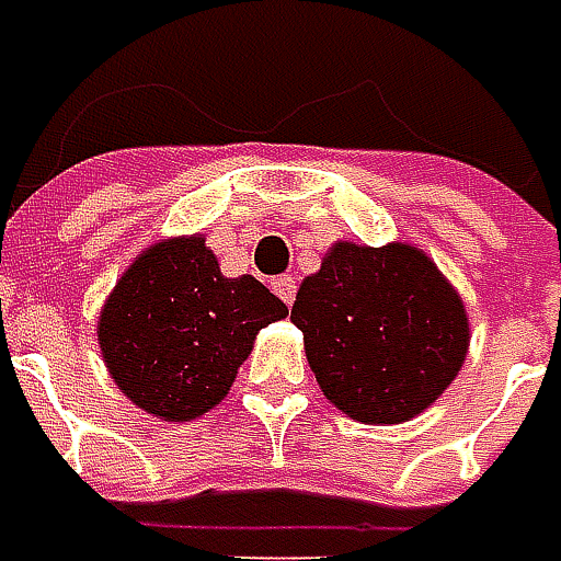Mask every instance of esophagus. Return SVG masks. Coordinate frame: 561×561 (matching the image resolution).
<instances>
[{
	"label": "esophagus",
	"instance_id": "esophagus-1",
	"mask_svg": "<svg viewBox=\"0 0 561 561\" xmlns=\"http://www.w3.org/2000/svg\"><path fill=\"white\" fill-rule=\"evenodd\" d=\"M271 290L280 296V299H284L287 306H290V302L296 299V280L290 277V274H284V277H277V280L271 284Z\"/></svg>",
	"mask_w": 561,
	"mask_h": 561
}]
</instances>
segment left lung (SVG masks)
<instances>
[{
	"label": "left lung",
	"instance_id": "1",
	"mask_svg": "<svg viewBox=\"0 0 561 561\" xmlns=\"http://www.w3.org/2000/svg\"><path fill=\"white\" fill-rule=\"evenodd\" d=\"M290 322L328 404L376 426L433 407L470 351L461 294L410 242H334L299 284Z\"/></svg>",
	"mask_w": 561,
	"mask_h": 561
}]
</instances>
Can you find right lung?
<instances>
[{"instance_id": "add662e5", "label": "right lung", "mask_w": 561, "mask_h": 561, "mask_svg": "<svg viewBox=\"0 0 561 561\" xmlns=\"http://www.w3.org/2000/svg\"><path fill=\"white\" fill-rule=\"evenodd\" d=\"M290 309L252 274L224 277L205 233L148 245L98 316L110 378L131 404L188 423L220 404L255 334Z\"/></svg>"}]
</instances>
